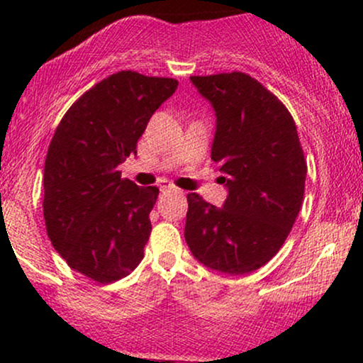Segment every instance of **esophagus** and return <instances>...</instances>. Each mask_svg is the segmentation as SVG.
<instances>
[{"label":"esophagus","instance_id":"34e87169","mask_svg":"<svg viewBox=\"0 0 363 363\" xmlns=\"http://www.w3.org/2000/svg\"><path fill=\"white\" fill-rule=\"evenodd\" d=\"M160 189L162 191H169V193H182L179 187H176L174 184H170V182H164V184H160Z\"/></svg>","mask_w":363,"mask_h":363}]
</instances>
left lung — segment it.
I'll use <instances>...</instances> for the list:
<instances>
[{
    "label": "left lung",
    "instance_id": "obj_1",
    "mask_svg": "<svg viewBox=\"0 0 363 363\" xmlns=\"http://www.w3.org/2000/svg\"><path fill=\"white\" fill-rule=\"evenodd\" d=\"M216 112L211 160L228 187L223 208L187 194L184 237L208 268L245 274L280 251L302 208L307 162L294 118L240 72L191 77Z\"/></svg>",
    "mask_w": 363,
    "mask_h": 363
}]
</instances>
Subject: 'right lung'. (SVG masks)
<instances>
[{"label": "right lung", "mask_w": 363, "mask_h": 363, "mask_svg": "<svg viewBox=\"0 0 363 363\" xmlns=\"http://www.w3.org/2000/svg\"><path fill=\"white\" fill-rule=\"evenodd\" d=\"M174 78L118 72L66 111L44 164L49 239L74 272L97 283L128 277L150 239L158 187L121 177L150 118L177 89Z\"/></svg>", "instance_id": "1"}]
</instances>
